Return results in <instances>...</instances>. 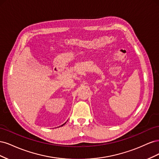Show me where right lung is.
I'll list each match as a JSON object with an SVG mask.
<instances>
[{
	"mask_svg": "<svg viewBox=\"0 0 159 159\" xmlns=\"http://www.w3.org/2000/svg\"><path fill=\"white\" fill-rule=\"evenodd\" d=\"M66 123H64L63 125H61V126H63V125H65V124H66Z\"/></svg>",
	"mask_w": 159,
	"mask_h": 159,
	"instance_id": "right-lung-1",
	"label": "right lung"
}]
</instances>
